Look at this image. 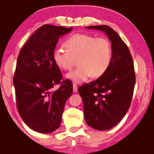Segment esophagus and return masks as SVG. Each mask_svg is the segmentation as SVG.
Returning a JSON list of instances; mask_svg holds the SVG:
<instances>
[{"label": "esophagus", "mask_w": 154, "mask_h": 154, "mask_svg": "<svg viewBox=\"0 0 154 154\" xmlns=\"http://www.w3.org/2000/svg\"><path fill=\"white\" fill-rule=\"evenodd\" d=\"M77 89H78V88H77V85L73 84V91L74 92H77Z\"/></svg>", "instance_id": "34e87169"}]
</instances>
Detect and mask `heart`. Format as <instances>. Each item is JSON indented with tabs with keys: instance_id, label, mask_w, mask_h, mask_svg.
I'll list each match as a JSON object with an SVG mask.
<instances>
[{
	"instance_id": "obj_1",
	"label": "heart",
	"mask_w": 154,
	"mask_h": 154,
	"mask_svg": "<svg viewBox=\"0 0 154 154\" xmlns=\"http://www.w3.org/2000/svg\"><path fill=\"white\" fill-rule=\"evenodd\" d=\"M63 46L66 51H54L53 61L61 69L69 70L77 60L79 66L66 75L67 78L75 82H84L91 76L93 78H98L110 66L112 47L106 38L76 33L65 40Z\"/></svg>"
}]
</instances>
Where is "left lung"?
Returning a JSON list of instances; mask_svg holds the SVG:
<instances>
[{"label":"left lung","mask_w":154,"mask_h":154,"mask_svg":"<svg viewBox=\"0 0 154 154\" xmlns=\"http://www.w3.org/2000/svg\"><path fill=\"white\" fill-rule=\"evenodd\" d=\"M85 27L104 32L111 42L112 59L107 71L78 88L86 123L95 130H107L122 119L131 104L135 85L133 60L128 47L110 26Z\"/></svg>","instance_id":"left-lung-1"}]
</instances>
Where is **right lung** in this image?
Listing matches in <instances>:
<instances>
[{
	"mask_svg": "<svg viewBox=\"0 0 154 154\" xmlns=\"http://www.w3.org/2000/svg\"><path fill=\"white\" fill-rule=\"evenodd\" d=\"M72 30L44 24L28 39L17 58L14 76L17 109L24 123L40 133L59 128L65 103L73 92L72 82L62 80L52 58L60 37ZM56 84L60 88L53 91Z\"/></svg>",
	"mask_w": 154,
	"mask_h": 154,
	"instance_id": "1",
	"label": "right lung"
}]
</instances>
